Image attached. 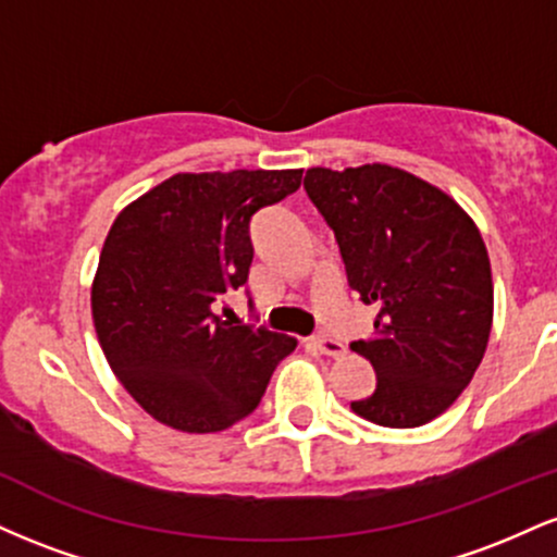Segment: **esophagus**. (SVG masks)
Instances as JSON below:
<instances>
[{
  "label": "esophagus",
  "instance_id": "obj_1",
  "mask_svg": "<svg viewBox=\"0 0 557 557\" xmlns=\"http://www.w3.org/2000/svg\"><path fill=\"white\" fill-rule=\"evenodd\" d=\"M311 345H314V350H319V354H324V356H332V359H337V356H343V354H345L343 343L332 341V337H327V335L311 337Z\"/></svg>",
  "mask_w": 557,
  "mask_h": 557
}]
</instances>
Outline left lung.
I'll return each mask as SVG.
<instances>
[{"label":"left lung","mask_w":557,"mask_h":557,"mask_svg":"<svg viewBox=\"0 0 557 557\" xmlns=\"http://www.w3.org/2000/svg\"><path fill=\"white\" fill-rule=\"evenodd\" d=\"M304 188L335 233L348 285L376 306L374 335L350 343L376 387L350 408L393 430L437 419L487 350L495 298L482 233L445 190L389 164L311 168Z\"/></svg>","instance_id":"8db88e82"}]
</instances>
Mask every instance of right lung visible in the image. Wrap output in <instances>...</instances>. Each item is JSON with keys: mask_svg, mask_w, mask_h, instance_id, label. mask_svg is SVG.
I'll return each mask as SVG.
<instances>
[{"mask_svg": "<svg viewBox=\"0 0 557 557\" xmlns=\"http://www.w3.org/2000/svg\"><path fill=\"white\" fill-rule=\"evenodd\" d=\"M304 170L177 172L127 203L91 285L96 337L133 400L172 430L222 432L253 411L296 337L230 324L212 304L248 280V222Z\"/></svg>", "mask_w": 557, "mask_h": 557, "instance_id": "1", "label": "right lung"}]
</instances>
